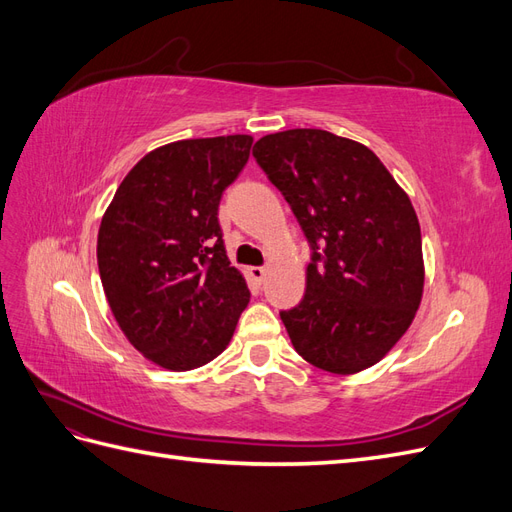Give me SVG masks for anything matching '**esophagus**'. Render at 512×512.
Here are the masks:
<instances>
[{
    "instance_id": "1",
    "label": "esophagus",
    "mask_w": 512,
    "mask_h": 512,
    "mask_svg": "<svg viewBox=\"0 0 512 512\" xmlns=\"http://www.w3.org/2000/svg\"><path fill=\"white\" fill-rule=\"evenodd\" d=\"M250 277L256 284H262L267 277V269L265 267H250Z\"/></svg>"
}]
</instances>
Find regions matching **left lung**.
<instances>
[{"mask_svg":"<svg viewBox=\"0 0 512 512\" xmlns=\"http://www.w3.org/2000/svg\"><path fill=\"white\" fill-rule=\"evenodd\" d=\"M254 158L312 247L303 301L280 312L307 363L331 374L376 365L423 299L421 226L374 151L327 130L262 136Z\"/></svg>","mask_w":512,"mask_h":512,"instance_id":"left-lung-1","label":"left lung"}]
</instances>
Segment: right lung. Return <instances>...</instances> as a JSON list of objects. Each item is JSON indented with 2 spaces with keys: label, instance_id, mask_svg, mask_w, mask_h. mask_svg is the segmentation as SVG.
<instances>
[{
  "label": "right lung",
  "instance_id": "obj_1",
  "mask_svg": "<svg viewBox=\"0 0 512 512\" xmlns=\"http://www.w3.org/2000/svg\"><path fill=\"white\" fill-rule=\"evenodd\" d=\"M247 134L149 151L121 181L98 232L106 301L128 342L170 371L222 354L250 303L230 267L218 207L250 158Z\"/></svg>",
  "mask_w": 512,
  "mask_h": 512
}]
</instances>
